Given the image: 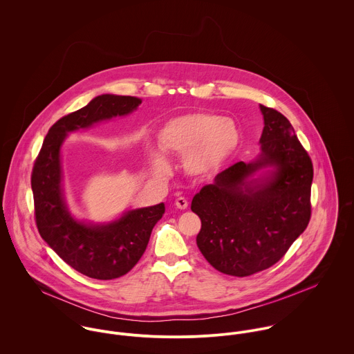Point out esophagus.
<instances>
[{"label": "esophagus", "instance_id": "esophagus-1", "mask_svg": "<svg viewBox=\"0 0 354 354\" xmlns=\"http://www.w3.org/2000/svg\"><path fill=\"white\" fill-rule=\"evenodd\" d=\"M174 204H176V207H177V208H180V209H185V208L188 207V201H187L185 198H177Z\"/></svg>", "mask_w": 354, "mask_h": 354}]
</instances>
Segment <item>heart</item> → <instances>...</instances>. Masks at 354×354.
Here are the masks:
<instances>
[{
  "label": "heart",
  "mask_w": 354,
  "mask_h": 354,
  "mask_svg": "<svg viewBox=\"0 0 354 354\" xmlns=\"http://www.w3.org/2000/svg\"><path fill=\"white\" fill-rule=\"evenodd\" d=\"M240 129L229 117L196 111L166 121L158 135L159 150L183 156V169L192 178H207L218 173L240 145ZM150 166L156 176H166L169 165L165 156L150 151Z\"/></svg>",
  "instance_id": "heart-1"
}]
</instances>
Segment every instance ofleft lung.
<instances>
[{"instance_id": "1", "label": "left lung", "mask_w": 354, "mask_h": 354, "mask_svg": "<svg viewBox=\"0 0 354 354\" xmlns=\"http://www.w3.org/2000/svg\"><path fill=\"white\" fill-rule=\"evenodd\" d=\"M260 153L204 185L191 204L202 229L196 244L218 271L248 277L275 264L308 226L312 160L289 120L260 104Z\"/></svg>"}]
</instances>
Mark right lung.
Returning <instances> with one entry per match:
<instances>
[{
  "label": "right lung",
  "mask_w": 354,
  "mask_h": 354,
  "mask_svg": "<svg viewBox=\"0 0 354 354\" xmlns=\"http://www.w3.org/2000/svg\"><path fill=\"white\" fill-rule=\"evenodd\" d=\"M140 103L136 97L103 94L59 118L49 129L32 169L31 188L41 237L66 264L94 279H114L135 267L147 248L152 227L165 212V204L128 209L103 223L76 219L64 192L61 147L68 133L128 115Z\"/></svg>",
  "instance_id": "add662e5"
}]
</instances>
